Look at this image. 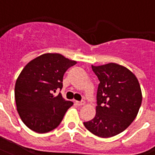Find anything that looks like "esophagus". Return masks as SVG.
<instances>
[{
  "label": "esophagus",
  "mask_w": 155,
  "mask_h": 155,
  "mask_svg": "<svg viewBox=\"0 0 155 155\" xmlns=\"http://www.w3.org/2000/svg\"><path fill=\"white\" fill-rule=\"evenodd\" d=\"M75 104L78 106H82V105H84L85 103H84V101H75Z\"/></svg>",
  "instance_id": "34e87169"
}]
</instances>
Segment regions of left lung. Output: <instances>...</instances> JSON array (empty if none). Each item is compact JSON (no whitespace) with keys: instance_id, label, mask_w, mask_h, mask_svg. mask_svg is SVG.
Masks as SVG:
<instances>
[{"instance_id":"1","label":"left lung","mask_w":155,"mask_h":155,"mask_svg":"<svg viewBox=\"0 0 155 155\" xmlns=\"http://www.w3.org/2000/svg\"><path fill=\"white\" fill-rule=\"evenodd\" d=\"M91 67L100 81L96 113L84 125L96 136L113 137L126 130L136 118L142 103L140 84L132 71L116 63Z\"/></svg>"}]
</instances>
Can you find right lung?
<instances>
[{
	"instance_id": "add662e5",
	"label": "right lung",
	"mask_w": 155,
	"mask_h": 155,
	"mask_svg": "<svg viewBox=\"0 0 155 155\" xmlns=\"http://www.w3.org/2000/svg\"><path fill=\"white\" fill-rule=\"evenodd\" d=\"M77 63L58 53H45L23 68L15 85L16 110L29 129L36 133L51 131L61 124L73 102L54 93L63 86L65 71Z\"/></svg>"
}]
</instances>
